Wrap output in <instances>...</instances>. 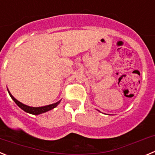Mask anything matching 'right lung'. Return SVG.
<instances>
[{
  "mask_svg": "<svg viewBox=\"0 0 155 155\" xmlns=\"http://www.w3.org/2000/svg\"><path fill=\"white\" fill-rule=\"evenodd\" d=\"M8 93L10 94L11 98L13 99V101L17 104V105L18 106L19 108H21L22 110H24L25 112H26V113H30V114H32V115H39V114H42V113H44L48 112V111L51 110V109H54L57 106V105L60 104L61 100L58 101V102H55V103H53V104H50V105H45V106H41V107H32V106H29V105H25V104L21 103L19 101H18L15 97L11 94V92L9 91V90L8 89Z\"/></svg>",
  "mask_w": 155,
  "mask_h": 155,
  "instance_id": "add662e5",
  "label": "right lung"
}]
</instances>
